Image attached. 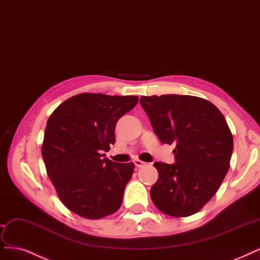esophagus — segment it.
<instances>
[{
    "label": "esophagus",
    "instance_id": "obj_1",
    "mask_svg": "<svg viewBox=\"0 0 260 260\" xmlns=\"http://www.w3.org/2000/svg\"><path fill=\"white\" fill-rule=\"evenodd\" d=\"M133 162H134V165H136L137 168H142V167L146 166V162H144V161H142L140 159H136V160L133 161Z\"/></svg>",
    "mask_w": 260,
    "mask_h": 260
}]
</instances>
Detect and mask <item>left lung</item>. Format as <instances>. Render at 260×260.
I'll return each mask as SVG.
<instances>
[{
  "mask_svg": "<svg viewBox=\"0 0 260 260\" xmlns=\"http://www.w3.org/2000/svg\"><path fill=\"white\" fill-rule=\"evenodd\" d=\"M140 103L162 144H175V162H155L159 177L150 188L154 204L173 217L198 212L228 172L234 139L223 115L192 95L142 96Z\"/></svg>",
  "mask_w": 260,
  "mask_h": 260,
  "instance_id": "obj_1",
  "label": "left lung"
}]
</instances>
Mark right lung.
Returning a JSON list of instances; mask_svg holds the SVG:
<instances>
[{
    "label": "right lung",
    "instance_id": "right-lung-1",
    "mask_svg": "<svg viewBox=\"0 0 260 260\" xmlns=\"http://www.w3.org/2000/svg\"><path fill=\"white\" fill-rule=\"evenodd\" d=\"M139 102L136 95L80 93L60 104L47 121L42 157L61 202L77 215L98 219L115 213L134 164L105 157L116 123Z\"/></svg>",
    "mask_w": 260,
    "mask_h": 260
}]
</instances>
